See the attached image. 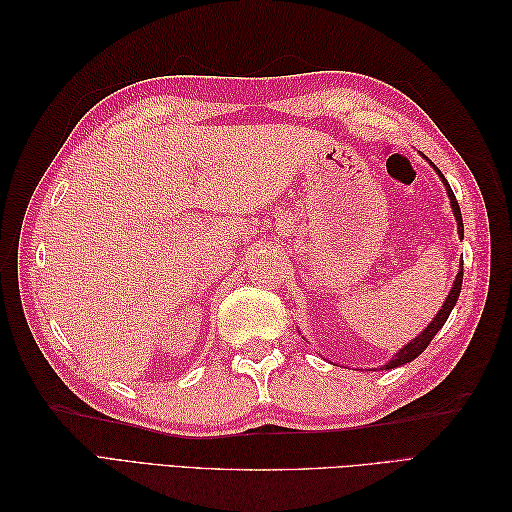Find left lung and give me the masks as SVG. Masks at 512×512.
I'll use <instances>...</instances> for the list:
<instances>
[{
    "instance_id": "1",
    "label": "left lung",
    "mask_w": 512,
    "mask_h": 512,
    "mask_svg": "<svg viewBox=\"0 0 512 512\" xmlns=\"http://www.w3.org/2000/svg\"><path fill=\"white\" fill-rule=\"evenodd\" d=\"M431 166H433V164H431ZM433 168H436V166H433ZM436 173H438V177H440V179H442V183H444V188H446L448 198H451V207H453L455 220H457V232H459V237L463 239V220H461V209H459L457 198H455V194H453V190H451V185H448V181L444 179V175L440 173L438 168H436ZM461 282H463V267L459 269V273H457V277H455V282H453V288H451V292H448V297H446V301H444V305H442L440 312L436 314V318H433V320L427 324V329H425L421 335L414 337L410 344H406L404 348H401V350L393 356V359L384 365V369H393V367H399V365H406V363L414 361L416 356L421 354V352L429 346V342L433 339V335H436V333L444 327V322L448 320V316H451V309L455 307V303H457V299H459Z\"/></svg>"
}]
</instances>
